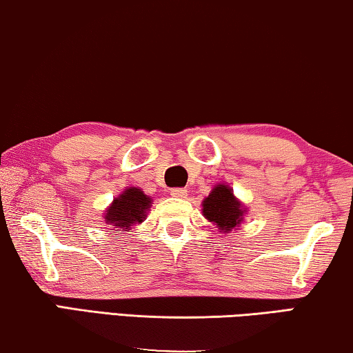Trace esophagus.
Segmentation results:
<instances>
[{
    "label": "esophagus",
    "instance_id": "1",
    "mask_svg": "<svg viewBox=\"0 0 353 353\" xmlns=\"http://www.w3.org/2000/svg\"><path fill=\"white\" fill-rule=\"evenodd\" d=\"M170 194L173 197H178V199H185L188 196V191L185 188H173Z\"/></svg>",
    "mask_w": 353,
    "mask_h": 353
}]
</instances>
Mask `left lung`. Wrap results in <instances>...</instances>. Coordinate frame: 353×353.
<instances>
[{
  "mask_svg": "<svg viewBox=\"0 0 353 353\" xmlns=\"http://www.w3.org/2000/svg\"><path fill=\"white\" fill-rule=\"evenodd\" d=\"M245 207L234 196L228 185H216L202 201V213L208 221L216 224L219 232H231L243 221Z\"/></svg>",
  "mask_w": 353,
  "mask_h": 353,
  "instance_id": "1",
  "label": "left lung"
}]
</instances>
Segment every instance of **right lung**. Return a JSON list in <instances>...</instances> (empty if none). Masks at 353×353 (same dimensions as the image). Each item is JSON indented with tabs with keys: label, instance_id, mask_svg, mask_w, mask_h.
Wrapping results in <instances>:
<instances>
[{
	"label": "right lung",
	"instance_id": "1",
	"mask_svg": "<svg viewBox=\"0 0 353 353\" xmlns=\"http://www.w3.org/2000/svg\"><path fill=\"white\" fill-rule=\"evenodd\" d=\"M151 197L139 188H127L119 197H116L113 203L106 208L105 221L113 228H119L121 231L130 229L137 223H143L146 213L151 207ZM117 231V229H113Z\"/></svg>",
	"mask_w": 353,
	"mask_h": 353
}]
</instances>
